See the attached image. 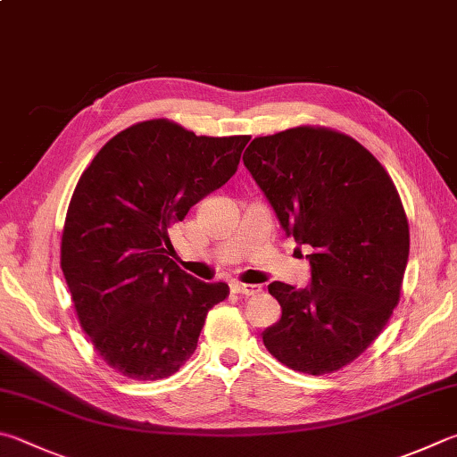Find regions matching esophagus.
Wrapping results in <instances>:
<instances>
[{"label": "esophagus", "mask_w": 457, "mask_h": 457, "mask_svg": "<svg viewBox=\"0 0 457 457\" xmlns=\"http://www.w3.org/2000/svg\"><path fill=\"white\" fill-rule=\"evenodd\" d=\"M262 292V286H255V284H239V281H234L231 284V294H237V295H257Z\"/></svg>", "instance_id": "34e87169"}]
</instances>
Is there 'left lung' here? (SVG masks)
Wrapping results in <instances>:
<instances>
[{"instance_id":"1","label":"left lung","mask_w":457,"mask_h":457,"mask_svg":"<svg viewBox=\"0 0 457 457\" xmlns=\"http://www.w3.org/2000/svg\"><path fill=\"white\" fill-rule=\"evenodd\" d=\"M244 163L287 236L313 247L308 287L268 286L281 320L263 345L310 376L350 366L400 302L410 226L392 178L360 142L323 126L255 137Z\"/></svg>"}]
</instances>
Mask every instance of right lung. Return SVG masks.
Segmentation results:
<instances>
[{
    "instance_id": "right-lung-1",
    "label": "right lung",
    "mask_w": 457,
    "mask_h": 457,
    "mask_svg": "<svg viewBox=\"0 0 457 457\" xmlns=\"http://www.w3.org/2000/svg\"><path fill=\"white\" fill-rule=\"evenodd\" d=\"M250 136H195L147 120L113 136L81 173L60 263L81 329L121 376L170 378L192 358L205 315L229 295L171 260L168 229L234 176Z\"/></svg>"
}]
</instances>
